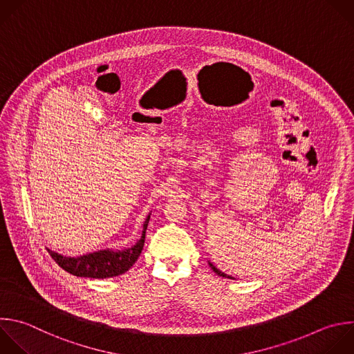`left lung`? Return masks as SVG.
Returning a JSON list of instances; mask_svg holds the SVG:
<instances>
[{"instance_id":"8db88e82","label":"left lung","mask_w":354,"mask_h":354,"mask_svg":"<svg viewBox=\"0 0 354 354\" xmlns=\"http://www.w3.org/2000/svg\"><path fill=\"white\" fill-rule=\"evenodd\" d=\"M208 264H209V267H211V270H212V271H214V272H215V274H216V275H219V277H222V278H227V279H234V278H233V277H230V275H226V274H225V272H222V271H219V270H218V268H216V267H215V266H214V264H212V263H209V261H208Z\"/></svg>"}]
</instances>
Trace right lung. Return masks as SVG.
<instances>
[{"label":"right lung","instance_id":"add662e5","mask_svg":"<svg viewBox=\"0 0 354 354\" xmlns=\"http://www.w3.org/2000/svg\"><path fill=\"white\" fill-rule=\"evenodd\" d=\"M150 221V214L147 215L145 223H143V232L142 238L138 241V243L129 249L125 250H98L94 253L83 254L80 257H66L62 254H58L50 249L48 253L53 257V260L66 272L76 275V277H84V278H95V279H104V278H112L125 274L139 259L146 239V229Z\"/></svg>","mask_w":354,"mask_h":354}]
</instances>
